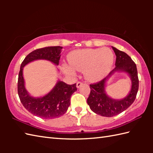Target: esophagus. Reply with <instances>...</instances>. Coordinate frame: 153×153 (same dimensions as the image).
<instances>
[{
  "instance_id": "obj_1",
  "label": "esophagus",
  "mask_w": 153,
  "mask_h": 153,
  "mask_svg": "<svg viewBox=\"0 0 153 153\" xmlns=\"http://www.w3.org/2000/svg\"><path fill=\"white\" fill-rule=\"evenodd\" d=\"M82 85H83V83L82 82H77V84H76V86L77 88H79V87H80Z\"/></svg>"
}]
</instances>
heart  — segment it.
I'll list each match as a JSON object with an SVG mask.
<instances>
[{"instance_id":"obj_1","label":"heart","mask_w":153,"mask_h":153,"mask_svg":"<svg viewBox=\"0 0 153 153\" xmlns=\"http://www.w3.org/2000/svg\"><path fill=\"white\" fill-rule=\"evenodd\" d=\"M68 60L71 67L63 64L66 74L74 75V69L83 71L87 79L93 81L102 78L111 69L114 54L109 48L77 50L70 53Z\"/></svg>"}]
</instances>
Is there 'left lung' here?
<instances>
[{"label":"left lung","instance_id":"8db88e82","mask_svg":"<svg viewBox=\"0 0 153 153\" xmlns=\"http://www.w3.org/2000/svg\"><path fill=\"white\" fill-rule=\"evenodd\" d=\"M116 56L115 66L109 75L116 71H125L131 79V89L129 95L122 100H114L106 95L105 85L107 77L97 83L90 84L91 92L87 98V104L91 110L102 116L112 117L124 111L131 104L137 96L139 89V78L136 64L131 57L126 53L112 47Z\"/></svg>","mask_w":153,"mask_h":153}]
</instances>
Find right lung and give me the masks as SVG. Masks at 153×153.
Listing matches in <instances>:
<instances>
[{"instance_id":"add662e5","label":"right lung","mask_w":153,"mask_h":153,"mask_svg":"<svg viewBox=\"0 0 153 153\" xmlns=\"http://www.w3.org/2000/svg\"><path fill=\"white\" fill-rule=\"evenodd\" d=\"M63 47H48L32 51L21 64L18 80V93L22 104L32 114L44 119L58 118L66 112L70 105V98L77 91L76 83L68 85L59 81L51 91L43 97L33 98L29 95L24 87L23 67L31 61L45 59L58 65Z\"/></svg>"}]
</instances>
